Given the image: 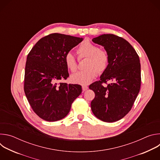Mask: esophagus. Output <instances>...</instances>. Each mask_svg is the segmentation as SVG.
<instances>
[{"instance_id":"esophagus-1","label":"esophagus","mask_w":160,"mask_h":160,"mask_svg":"<svg viewBox=\"0 0 160 160\" xmlns=\"http://www.w3.org/2000/svg\"><path fill=\"white\" fill-rule=\"evenodd\" d=\"M88 89V86L87 85H82V90H83V92L84 91L87 90Z\"/></svg>"}]
</instances>
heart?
Returning a JSON list of instances; mask_svg holds the SVG:
<instances>
[{
  "mask_svg": "<svg viewBox=\"0 0 160 160\" xmlns=\"http://www.w3.org/2000/svg\"><path fill=\"white\" fill-rule=\"evenodd\" d=\"M78 58H87L85 67L86 69L78 72L72 75L71 80L75 83L87 85L96 78L99 72H103L108 67L109 56L104 51L99 49L96 45L89 41L81 43L77 49ZM67 69L72 72H76L77 61L75 57L70 52L67 53L64 59Z\"/></svg>",
  "mask_w": 160,
  "mask_h": 160,
  "instance_id": "1",
  "label": "heart"
}]
</instances>
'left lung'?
Here are the masks:
<instances>
[{
  "mask_svg": "<svg viewBox=\"0 0 160 160\" xmlns=\"http://www.w3.org/2000/svg\"><path fill=\"white\" fill-rule=\"evenodd\" d=\"M92 41L104 48L109 63L100 80L89 85L95 93L91 109L99 120L114 122L128 113L139 92V57L128 42L115 35L104 34ZM108 81L110 84L107 83ZM104 83L107 85L103 86Z\"/></svg>",
  "mask_w": 160,
  "mask_h": 160,
  "instance_id": "left-lung-1",
  "label": "left lung"
}]
</instances>
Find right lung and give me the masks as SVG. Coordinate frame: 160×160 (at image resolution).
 <instances>
[{
  "mask_svg": "<svg viewBox=\"0 0 160 160\" xmlns=\"http://www.w3.org/2000/svg\"><path fill=\"white\" fill-rule=\"evenodd\" d=\"M82 40L83 38L51 33L40 38L27 56L25 93L33 111L45 121L64 118L82 92L80 85L58 82L69 77L65 55Z\"/></svg>",
  "mask_w": 160,
  "mask_h": 160,
  "instance_id": "add662e5",
  "label": "right lung"
}]
</instances>
